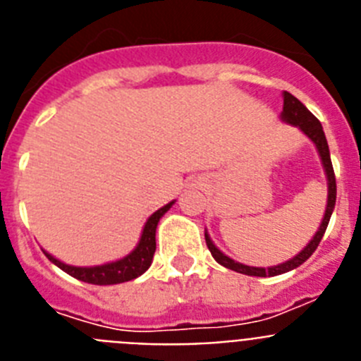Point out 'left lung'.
Masks as SVG:
<instances>
[{
	"mask_svg": "<svg viewBox=\"0 0 361 361\" xmlns=\"http://www.w3.org/2000/svg\"><path fill=\"white\" fill-rule=\"evenodd\" d=\"M282 97H283V110L282 114H280V119H282L283 123L291 124V126H296V128L304 133V135H307V139L312 142V145L317 146V152L318 155H320L322 166H324L325 178H327V204H325L324 219H322L320 228H318V231L314 233V237L305 244V247L300 251L298 255H295V257L286 260V262L279 264V266L253 267V266H245V264L237 262V260H233V258H229L228 255L222 253V251L213 244L208 229H206L204 237H206V244H208V250L212 251L213 258H215L220 266L228 267V269L231 271H237V273H242V275L276 276V275H282V273H288V271L296 269L298 266H302V264H304L305 260H307L314 251H317L318 244H320L322 237H324L325 229H327V224H329L331 215H333L334 204H336V178H334L333 162H331L329 145H327V139H325V133H324V128H322L320 121L312 116L311 111H309L304 104L300 103L295 95L289 94V92H283Z\"/></svg>",
	"mask_w": 361,
	"mask_h": 361,
	"instance_id": "left-lung-1",
	"label": "left lung"
}]
</instances>
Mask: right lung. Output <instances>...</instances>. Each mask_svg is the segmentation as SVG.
I'll use <instances>...</instances> for the list:
<instances>
[{"mask_svg": "<svg viewBox=\"0 0 361 361\" xmlns=\"http://www.w3.org/2000/svg\"><path fill=\"white\" fill-rule=\"evenodd\" d=\"M175 204V200L168 202L166 206H162L161 209L149 215V219L146 220L145 228H142L141 238L137 242V245L130 251L126 257L119 258V260H114V262L101 264V266H70V264L61 262L59 258L52 257L49 251L43 253L47 255L50 262L56 264L59 269H63L65 273H68L73 279L81 280L86 283H94V286H114V283H123L128 282V280L137 279L141 276L149 266H152L153 253H155V231H157L159 220L164 216V213L171 208Z\"/></svg>", "mask_w": 361, "mask_h": 361, "instance_id": "obj_1", "label": "right lung"}]
</instances>
